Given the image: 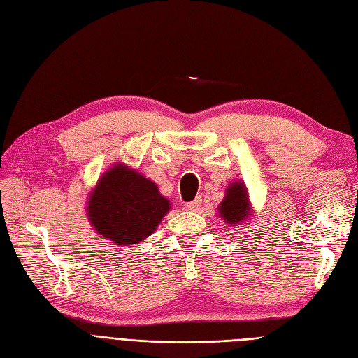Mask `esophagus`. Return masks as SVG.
Returning a JSON list of instances; mask_svg holds the SVG:
<instances>
[{"label": "esophagus", "instance_id": "1", "mask_svg": "<svg viewBox=\"0 0 358 358\" xmlns=\"http://www.w3.org/2000/svg\"><path fill=\"white\" fill-rule=\"evenodd\" d=\"M200 206H201V199L199 197V199H196V200H192V201L187 203L185 208H187L188 210H191V212H196V210L200 209Z\"/></svg>", "mask_w": 358, "mask_h": 358}]
</instances>
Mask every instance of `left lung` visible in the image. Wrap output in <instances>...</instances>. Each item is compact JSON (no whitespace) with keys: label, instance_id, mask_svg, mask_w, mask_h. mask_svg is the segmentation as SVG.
Masks as SVG:
<instances>
[{"label":"left lung","instance_id":"8db88e82","mask_svg":"<svg viewBox=\"0 0 358 358\" xmlns=\"http://www.w3.org/2000/svg\"><path fill=\"white\" fill-rule=\"evenodd\" d=\"M220 216L224 222L230 225H241L251 215V203H249L248 189L242 180L233 182L227 187L225 197L218 206Z\"/></svg>","mask_w":358,"mask_h":358}]
</instances>
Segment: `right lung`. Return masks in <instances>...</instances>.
I'll use <instances>...</instances> for the list:
<instances>
[{
    "label": "right lung",
    "instance_id": "add662e5",
    "mask_svg": "<svg viewBox=\"0 0 358 358\" xmlns=\"http://www.w3.org/2000/svg\"><path fill=\"white\" fill-rule=\"evenodd\" d=\"M169 210L170 201L155 183L125 164H115L104 173L86 206L96 233L124 246L152 234Z\"/></svg>",
    "mask_w": 358,
    "mask_h": 358
}]
</instances>
